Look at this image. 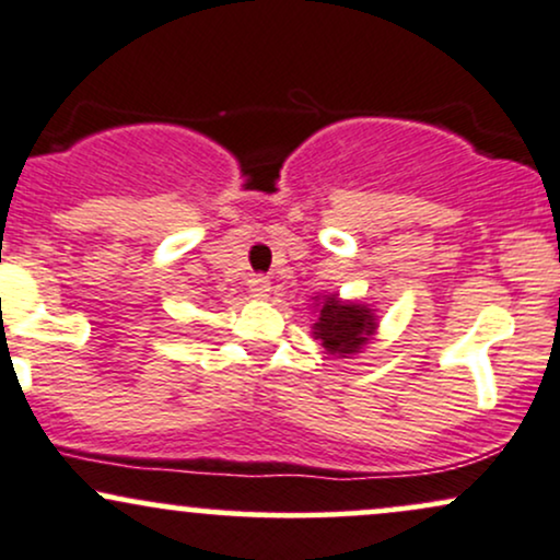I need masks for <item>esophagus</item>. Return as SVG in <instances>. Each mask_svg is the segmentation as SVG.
Here are the masks:
<instances>
[{
  "label": "esophagus",
  "mask_w": 560,
  "mask_h": 560,
  "mask_svg": "<svg viewBox=\"0 0 560 560\" xmlns=\"http://www.w3.org/2000/svg\"><path fill=\"white\" fill-rule=\"evenodd\" d=\"M249 284V292H253V298H268V292H271V281L266 279V276H253V279L247 281Z\"/></svg>",
  "instance_id": "esophagus-1"
}]
</instances>
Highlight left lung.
I'll use <instances>...</instances> for the list:
<instances>
[{"label":"left lung","mask_w":560,"mask_h":560,"mask_svg":"<svg viewBox=\"0 0 560 560\" xmlns=\"http://www.w3.org/2000/svg\"><path fill=\"white\" fill-rule=\"evenodd\" d=\"M318 302V320L313 324V337L320 339L329 355L350 358L363 350L371 334L376 331V316L363 302H345L337 294H326Z\"/></svg>","instance_id":"8db88e82"}]
</instances>
